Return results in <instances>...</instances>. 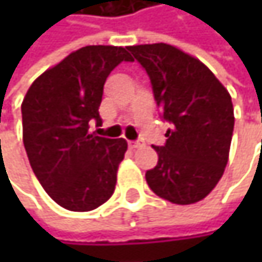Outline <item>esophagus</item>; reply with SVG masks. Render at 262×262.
Segmentation results:
<instances>
[{
  "label": "esophagus",
  "instance_id": "34e87169",
  "mask_svg": "<svg viewBox=\"0 0 262 262\" xmlns=\"http://www.w3.org/2000/svg\"><path fill=\"white\" fill-rule=\"evenodd\" d=\"M144 142L142 141H129V147L130 148H138V147H142Z\"/></svg>",
  "mask_w": 262,
  "mask_h": 262
}]
</instances>
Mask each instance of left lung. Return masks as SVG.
I'll return each instance as SVG.
<instances>
[{
	"mask_svg": "<svg viewBox=\"0 0 262 262\" xmlns=\"http://www.w3.org/2000/svg\"><path fill=\"white\" fill-rule=\"evenodd\" d=\"M145 70L161 118L171 124L158 164L147 170L150 189L176 205L205 199L228 164L234 106L229 92L199 59L168 43L127 47Z\"/></svg>",
	"mask_w": 262,
	"mask_h": 262,
	"instance_id": "obj_1",
	"label": "left lung"
}]
</instances>
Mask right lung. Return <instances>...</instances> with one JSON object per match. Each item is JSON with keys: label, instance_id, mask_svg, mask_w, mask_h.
Here are the masks:
<instances>
[{"label": "right lung", "instance_id": "add662e5", "mask_svg": "<svg viewBox=\"0 0 262 262\" xmlns=\"http://www.w3.org/2000/svg\"><path fill=\"white\" fill-rule=\"evenodd\" d=\"M121 62H133L127 48L88 45L27 91L21 106L27 156L42 188L65 209L92 211L115 191L127 142L89 133V124H101L104 81Z\"/></svg>", "mask_w": 262, "mask_h": 262}]
</instances>
